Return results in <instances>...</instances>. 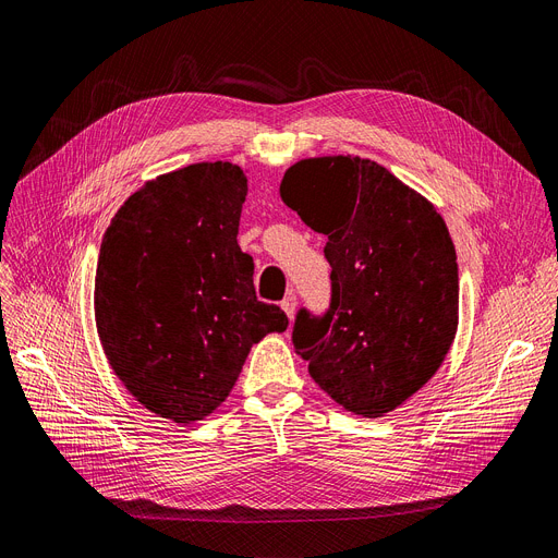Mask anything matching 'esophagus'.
Returning <instances> with one entry per match:
<instances>
[{
	"mask_svg": "<svg viewBox=\"0 0 558 558\" xmlns=\"http://www.w3.org/2000/svg\"><path fill=\"white\" fill-rule=\"evenodd\" d=\"M281 308L286 311V316L293 320V316H295V311H298V298L291 293V295H286L283 300H281Z\"/></svg>",
	"mask_w": 558,
	"mask_h": 558,
	"instance_id": "esophagus-1",
	"label": "esophagus"
}]
</instances>
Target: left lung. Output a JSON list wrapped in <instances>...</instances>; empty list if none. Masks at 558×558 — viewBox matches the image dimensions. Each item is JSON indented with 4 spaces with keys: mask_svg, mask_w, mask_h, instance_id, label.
Segmentation results:
<instances>
[{
    "mask_svg": "<svg viewBox=\"0 0 558 558\" xmlns=\"http://www.w3.org/2000/svg\"><path fill=\"white\" fill-rule=\"evenodd\" d=\"M281 202L327 235L331 304L300 311L293 343L314 383L366 418L412 398L447 360L458 331L456 247L437 208L360 155L288 167Z\"/></svg>",
    "mask_w": 558,
    "mask_h": 558,
    "instance_id": "left-lung-1",
    "label": "left lung"
}]
</instances>
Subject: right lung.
Returning <instances> with one entry per match:
<instances>
[{
	"mask_svg": "<svg viewBox=\"0 0 558 558\" xmlns=\"http://www.w3.org/2000/svg\"><path fill=\"white\" fill-rule=\"evenodd\" d=\"M247 175L196 162L146 181L105 231L94 308L111 371L173 423L213 414L254 343L288 327L258 302L254 260L238 244Z\"/></svg>",
	"mask_w": 558,
	"mask_h": 558,
	"instance_id": "obj_1",
	"label": "right lung"
}]
</instances>
